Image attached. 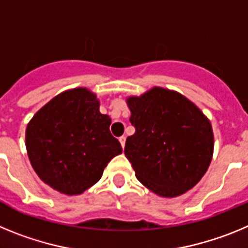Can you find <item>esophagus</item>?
<instances>
[{
    "instance_id": "esophagus-1",
    "label": "esophagus",
    "mask_w": 248,
    "mask_h": 248,
    "mask_svg": "<svg viewBox=\"0 0 248 248\" xmlns=\"http://www.w3.org/2000/svg\"><path fill=\"white\" fill-rule=\"evenodd\" d=\"M119 141H120V144H122V148L124 149V146H125V137H120Z\"/></svg>"
}]
</instances>
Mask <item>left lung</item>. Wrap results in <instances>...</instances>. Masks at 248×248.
Segmentation results:
<instances>
[{
	"label": "left lung",
	"instance_id": "obj_1",
	"mask_svg": "<svg viewBox=\"0 0 248 248\" xmlns=\"http://www.w3.org/2000/svg\"><path fill=\"white\" fill-rule=\"evenodd\" d=\"M126 104L135 133L124 153L138 180L163 198L192 189L214 154L210 120L187 98L160 87L129 97Z\"/></svg>",
	"mask_w": 248,
	"mask_h": 248
}]
</instances>
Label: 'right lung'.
<instances>
[{"label": "right lung", "mask_w": 248, "mask_h": 248, "mask_svg": "<svg viewBox=\"0 0 248 248\" xmlns=\"http://www.w3.org/2000/svg\"><path fill=\"white\" fill-rule=\"evenodd\" d=\"M111 120L87 88L65 91L39 109L26 129V148L39 179L65 195L97 184L104 168L123 151L110 134Z\"/></svg>", "instance_id": "obj_1"}]
</instances>
